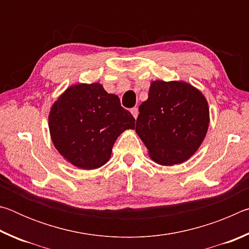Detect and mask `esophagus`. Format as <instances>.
<instances>
[{"mask_svg": "<svg viewBox=\"0 0 249 249\" xmlns=\"http://www.w3.org/2000/svg\"><path fill=\"white\" fill-rule=\"evenodd\" d=\"M130 113H132V115L134 116V119L136 120L137 116H138V113H140V112H138V108L137 107H133L132 109H130Z\"/></svg>", "mask_w": 249, "mask_h": 249, "instance_id": "34e87169", "label": "esophagus"}]
</instances>
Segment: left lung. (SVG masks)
<instances>
[{"label": "left lung", "instance_id": "obj_1", "mask_svg": "<svg viewBox=\"0 0 249 249\" xmlns=\"http://www.w3.org/2000/svg\"><path fill=\"white\" fill-rule=\"evenodd\" d=\"M138 109L136 133L149 157L159 165L187 161L208 133V101L200 90L184 81H153L148 99Z\"/></svg>", "mask_w": 249, "mask_h": 249}]
</instances>
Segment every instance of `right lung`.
<instances>
[{
  "instance_id": "right-lung-1",
  "label": "right lung",
  "mask_w": 249,
  "mask_h": 249,
  "mask_svg": "<svg viewBox=\"0 0 249 249\" xmlns=\"http://www.w3.org/2000/svg\"><path fill=\"white\" fill-rule=\"evenodd\" d=\"M48 125L59 154L74 167L92 170L108 161L117 137L135 128V119L102 84L80 83L53 104Z\"/></svg>"
}]
</instances>
